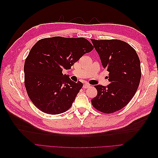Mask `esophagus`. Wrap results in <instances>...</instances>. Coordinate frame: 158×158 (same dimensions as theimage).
I'll use <instances>...</instances> for the list:
<instances>
[{"label":"esophagus","instance_id":"obj_1","mask_svg":"<svg viewBox=\"0 0 158 158\" xmlns=\"http://www.w3.org/2000/svg\"><path fill=\"white\" fill-rule=\"evenodd\" d=\"M90 87V85L89 84V83H85V84H83V88H89Z\"/></svg>","mask_w":158,"mask_h":158}]
</instances>
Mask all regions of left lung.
<instances>
[{
	"instance_id": "8db88e82",
	"label": "left lung",
	"mask_w": 158,
	"mask_h": 158,
	"mask_svg": "<svg viewBox=\"0 0 158 158\" xmlns=\"http://www.w3.org/2000/svg\"><path fill=\"white\" fill-rule=\"evenodd\" d=\"M104 69L109 74V84L95 85L97 96L93 106L105 113H112L126 106L139 88L141 70L136 51L121 40L91 39Z\"/></svg>"
}]
</instances>
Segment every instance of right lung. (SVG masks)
<instances>
[{
	"label": "right lung",
	"mask_w": 158,
	"mask_h": 158,
	"mask_svg": "<svg viewBox=\"0 0 158 158\" xmlns=\"http://www.w3.org/2000/svg\"><path fill=\"white\" fill-rule=\"evenodd\" d=\"M94 49L84 38L54 36L39 40L24 63V84L30 99L42 112L57 115L69 110L83 87L64 69L71 66Z\"/></svg>",
	"instance_id": "obj_1"
}]
</instances>
